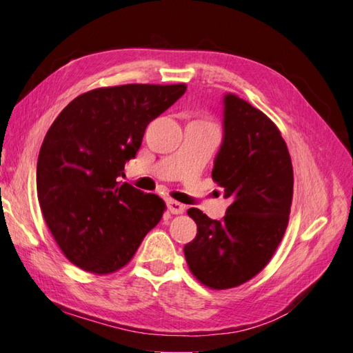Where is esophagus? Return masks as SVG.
I'll return each instance as SVG.
<instances>
[{
    "mask_svg": "<svg viewBox=\"0 0 353 353\" xmlns=\"http://www.w3.org/2000/svg\"><path fill=\"white\" fill-rule=\"evenodd\" d=\"M167 209L171 214H182L185 211V205L179 203V201H176V200L168 199L167 200Z\"/></svg>",
    "mask_w": 353,
    "mask_h": 353,
    "instance_id": "34e87169",
    "label": "esophagus"
}]
</instances>
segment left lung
Returning <instances> with one entry per match:
<instances>
[{"label": "left lung", "instance_id": "8db88e82", "mask_svg": "<svg viewBox=\"0 0 353 353\" xmlns=\"http://www.w3.org/2000/svg\"><path fill=\"white\" fill-rule=\"evenodd\" d=\"M212 179L232 199L221 221L197 208V235L183 247L190 270L215 290L238 287L272 259L288 224L292 165L281 132L235 94L223 97V141Z\"/></svg>", "mask_w": 353, "mask_h": 353}]
</instances>
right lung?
Instances as JSON below:
<instances>
[{"mask_svg": "<svg viewBox=\"0 0 353 353\" xmlns=\"http://www.w3.org/2000/svg\"><path fill=\"white\" fill-rule=\"evenodd\" d=\"M185 85H124L79 95L51 124L36 170L45 223L72 264L97 274L124 267L162 219L165 203L127 182L147 125Z\"/></svg>", "mask_w": 353, "mask_h": 353, "instance_id": "1", "label": "right lung"}]
</instances>
